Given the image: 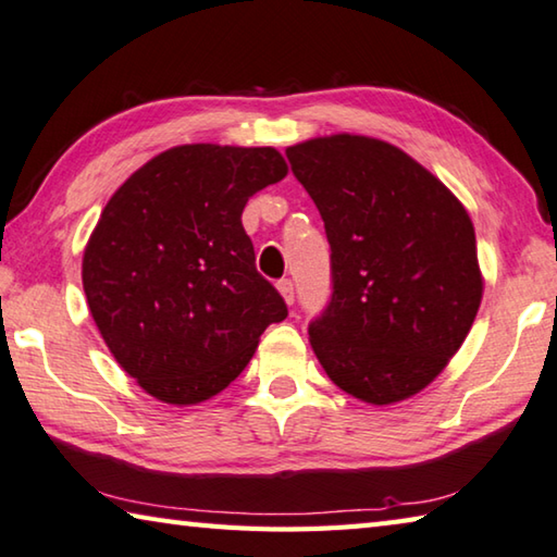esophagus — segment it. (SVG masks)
<instances>
[{
  "label": "esophagus",
  "instance_id": "1",
  "mask_svg": "<svg viewBox=\"0 0 557 557\" xmlns=\"http://www.w3.org/2000/svg\"><path fill=\"white\" fill-rule=\"evenodd\" d=\"M277 292L285 299V305H295V285H292V280H280L277 282Z\"/></svg>",
  "mask_w": 557,
  "mask_h": 557
}]
</instances>
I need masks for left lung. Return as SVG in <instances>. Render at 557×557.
Listing matches in <instances>:
<instances>
[{"instance_id":"obj_1","label":"left lung","mask_w":557,"mask_h":557,"mask_svg":"<svg viewBox=\"0 0 557 557\" xmlns=\"http://www.w3.org/2000/svg\"><path fill=\"white\" fill-rule=\"evenodd\" d=\"M326 226L333 297L309 326L331 382L372 407L413 397L468 338L484 277L462 201L401 148L331 134L287 148Z\"/></svg>"}]
</instances>
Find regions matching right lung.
<instances>
[{"mask_svg":"<svg viewBox=\"0 0 557 557\" xmlns=\"http://www.w3.org/2000/svg\"><path fill=\"white\" fill-rule=\"evenodd\" d=\"M272 146H173L102 209L83 256L87 307L114 360L170 407L234 382L262 331L287 317L256 270L246 201L287 177Z\"/></svg>","mask_w":557,"mask_h":557,"instance_id":"add662e5","label":"right lung"}]
</instances>
